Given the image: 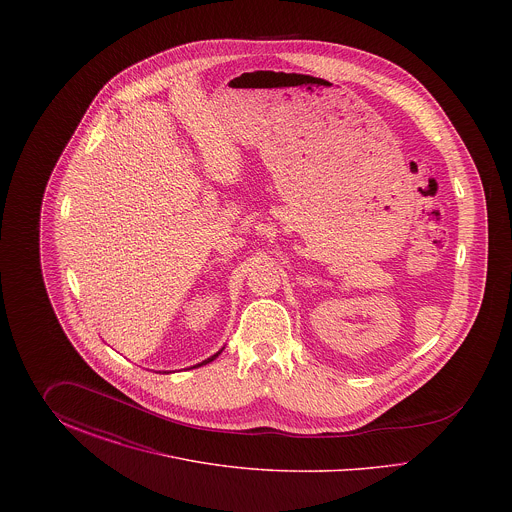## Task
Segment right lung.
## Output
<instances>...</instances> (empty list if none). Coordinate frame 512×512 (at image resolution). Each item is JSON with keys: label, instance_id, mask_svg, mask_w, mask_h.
I'll return each mask as SVG.
<instances>
[{"label": "right lung", "instance_id": "add662e5", "mask_svg": "<svg viewBox=\"0 0 512 512\" xmlns=\"http://www.w3.org/2000/svg\"><path fill=\"white\" fill-rule=\"evenodd\" d=\"M222 349H224V347H222ZM222 349H220V351H217V353H215V355H213V357H209V359H205V361H203V363H199V365H195V366L207 365V363H211V361H215V359H217V357H219L220 353H222ZM195 366H194V368H195Z\"/></svg>", "mask_w": 512, "mask_h": 512}]
</instances>
